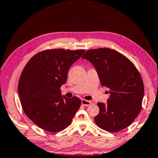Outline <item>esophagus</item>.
I'll return each instance as SVG.
<instances>
[{"mask_svg":"<svg viewBox=\"0 0 158 158\" xmlns=\"http://www.w3.org/2000/svg\"><path fill=\"white\" fill-rule=\"evenodd\" d=\"M81 103L82 106H89L92 103L90 101H87L85 99H82L81 100Z\"/></svg>","mask_w":158,"mask_h":158,"instance_id":"esophagus-1","label":"esophagus"}]
</instances>
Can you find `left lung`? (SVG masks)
<instances>
[{
	"label": "left lung",
	"instance_id": "obj_1",
	"mask_svg": "<svg viewBox=\"0 0 158 158\" xmlns=\"http://www.w3.org/2000/svg\"><path fill=\"white\" fill-rule=\"evenodd\" d=\"M82 58L93 64L101 85L110 89L107 103H97L99 113L94 119L96 124L111 132L128 127L141 111L144 95L137 69L127 57L108 48L89 50Z\"/></svg>",
	"mask_w": 158,
	"mask_h": 158
}]
</instances>
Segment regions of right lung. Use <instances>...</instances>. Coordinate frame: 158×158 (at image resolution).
<instances>
[{"label": "right lung", "instance_id": "add662e5", "mask_svg": "<svg viewBox=\"0 0 158 158\" xmlns=\"http://www.w3.org/2000/svg\"><path fill=\"white\" fill-rule=\"evenodd\" d=\"M85 50L62 48L41 51L31 57L21 74L18 94L24 113L38 127L56 132L68 127L81 100L62 96L71 65Z\"/></svg>", "mask_w": 158, "mask_h": 158}]
</instances>
